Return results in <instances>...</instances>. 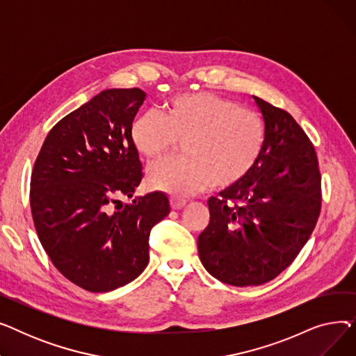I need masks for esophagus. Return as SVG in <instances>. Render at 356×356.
Segmentation results:
<instances>
[{
	"label": "esophagus",
	"instance_id": "34e87169",
	"mask_svg": "<svg viewBox=\"0 0 356 356\" xmlns=\"http://www.w3.org/2000/svg\"><path fill=\"white\" fill-rule=\"evenodd\" d=\"M186 203H188V200H186V199L176 197V196L170 197V204H172L173 209H181Z\"/></svg>",
	"mask_w": 356,
	"mask_h": 356
}]
</instances>
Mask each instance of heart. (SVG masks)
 <instances>
[{
    "instance_id": "heart-1",
    "label": "heart",
    "mask_w": 356,
    "mask_h": 356,
    "mask_svg": "<svg viewBox=\"0 0 356 356\" xmlns=\"http://www.w3.org/2000/svg\"><path fill=\"white\" fill-rule=\"evenodd\" d=\"M137 152L156 163L184 141L186 157L154 165L148 181L157 191L186 196L212 184L227 189L255 167L266 141L257 112L209 92L181 93L167 101L160 114L144 112L129 125Z\"/></svg>"
}]
</instances>
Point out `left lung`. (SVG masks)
<instances>
[{
	"label": "left lung",
	"instance_id": "1",
	"mask_svg": "<svg viewBox=\"0 0 356 356\" xmlns=\"http://www.w3.org/2000/svg\"><path fill=\"white\" fill-rule=\"evenodd\" d=\"M266 141L255 167L208 200L211 220L197 238L199 258L219 282L259 286L286 270L310 238L322 207L314 147L286 112L252 97Z\"/></svg>",
	"mask_w": 356,
	"mask_h": 356
}]
</instances>
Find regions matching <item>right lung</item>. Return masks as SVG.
I'll list each match as a JSON object with an SVG mask.
<instances>
[{"label":"right lung","instance_id":"1","mask_svg":"<svg viewBox=\"0 0 356 356\" xmlns=\"http://www.w3.org/2000/svg\"><path fill=\"white\" fill-rule=\"evenodd\" d=\"M145 97L138 88L102 90L50 129L33 167L37 236L53 266L92 293L122 287L144 271L149 231L170 213L163 192L129 204L118 199L133 197L144 176L129 125Z\"/></svg>","mask_w":356,"mask_h":356}]
</instances>
